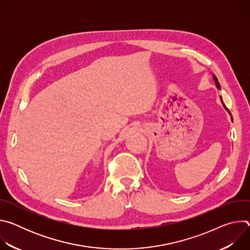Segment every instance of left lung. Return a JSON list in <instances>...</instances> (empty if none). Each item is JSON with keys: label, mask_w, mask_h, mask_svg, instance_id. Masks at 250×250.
Listing matches in <instances>:
<instances>
[{"label": "left lung", "mask_w": 250, "mask_h": 250, "mask_svg": "<svg viewBox=\"0 0 250 250\" xmlns=\"http://www.w3.org/2000/svg\"><path fill=\"white\" fill-rule=\"evenodd\" d=\"M212 79H213V81H215V84H216V87L219 89V90H221V85H220V83H219V81H218V79H217V77L215 76V75H212ZM221 102H222V104H223V105H224V108L226 109V111L230 115V119H231V122H232V117H231V114H230V112H229V110L227 108L226 106V104H224V102H223V99H222V97H221Z\"/></svg>", "instance_id": "left-lung-1"}]
</instances>
